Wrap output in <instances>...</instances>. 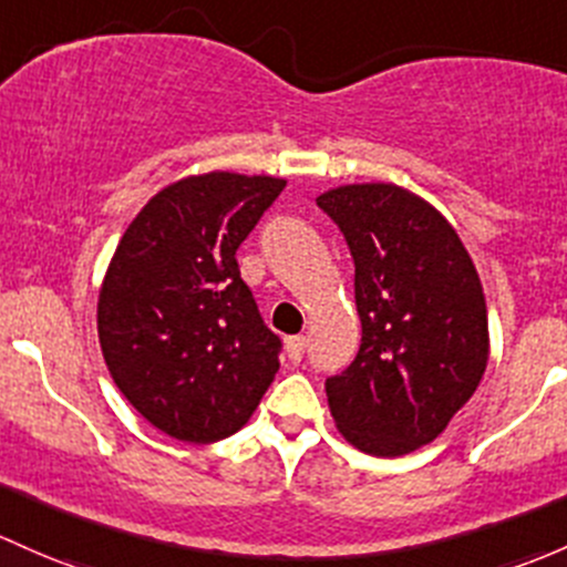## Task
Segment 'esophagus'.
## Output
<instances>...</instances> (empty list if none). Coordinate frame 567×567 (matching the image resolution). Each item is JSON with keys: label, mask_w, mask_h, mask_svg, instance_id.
<instances>
[{"label": "esophagus", "mask_w": 567, "mask_h": 567, "mask_svg": "<svg viewBox=\"0 0 567 567\" xmlns=\"http://www.w3.org/2000/svg\"><path fill=\"white\" fill-rule=\"evenodd\" d=\"M307 344H309L307 337H288V339H285V353H288V361L290 363H301L303 353H307Z\"/></svg>", "instance_id": "1"}]
</instances>
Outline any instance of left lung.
<instances>
[{
	"mask_svg": "<svg viewBox=\"0 0 567 567\" xmlns=\"http://www.w3.org/2000/svg\"><path fill=\"white\" fill-rule=\"evenodd\" d=\"M318 206L355 266L361 344L326 380L348 443L402 456L432 443L473 396L488 361L484 288L443 214L396 184H348Z\"/></svg>",
	"mask_w": 567,
	"mask_h": 567,
	"instance_id": "obj_1",
	"label": "left lung"
}]
</instances>
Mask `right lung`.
Returning <instances> with one entry per match:
<instances>
[{"label":"right lung","mask_w":567,"mask_h":567,"mask_svg":"<svg viewBox=\"0 0 567 567\" xmlns=\"http://www.w3.org/2000/svg\"><path fill=\"white\" fill-rule=\"evenodd\" d=\"M282 178L206 174L154 195L130 223L97 303L113 383L171 437L214 443L247 424L279 369L236 249Z\"/></svg>","instance_id":"1"}]
</instances>
